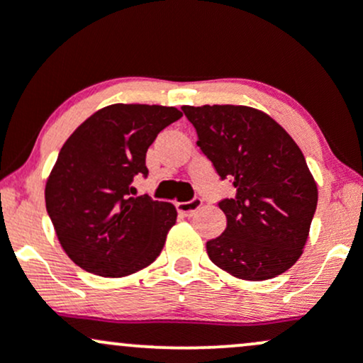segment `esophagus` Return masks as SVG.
Wrapping results in <instances>:
<instances>
[{
	"instance_id": "1",
	"label": "esophagus",
	"mask_w": 363,
	"mask_h": 363,
	"mask_svg": "<svg viewBox=\"0 0 363 363\" xmlns=\"http://www.w3.org/2000/svg\"><path fill=\"white\" fill-rule=\"evenodd\" d=\"M203 206V201L199 198L191 199V201H184V203H177V211L184 216H193L196 215V211Z\"/></svg>"
}]
</instances>
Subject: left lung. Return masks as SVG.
Listing matches in <instances>:
<instances>
[{
    "label": "left lung",
    "mask_w": 363,
    "mask_h": 363,
    "mask_svg": "<svg viewBox=\"0 0 363 363\" xmlns=\"http://www.w3.org/2000/svg\"><path fill=\"white\" fill-rule=\"evenodd\" d=\"M198 147L235 198L218 203L227 228L206 242L213 264L240 280L278 277L297 262L318 206L302 150L266 112L247 106H184Z\"/></svg>",
    "instance_id": "1"
}]
</instances>
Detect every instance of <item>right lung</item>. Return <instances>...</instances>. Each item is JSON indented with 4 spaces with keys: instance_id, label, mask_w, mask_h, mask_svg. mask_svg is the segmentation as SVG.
Returning a JSON list of instances; mask_svg holds the SVG:
<instances>
[{
    "instance_id": "obj_1",
    "label": "right lung",
    "mask_w": 363,
    "mask_h": 363,
    "mask_svg": "<svg viewBox=\"0 0 363 363\" xmlns=\"http://www.w3.org/2000/svg\"><path fill=\"white\" fill-rule=\"evenodd\" d=\"M182 112L112 104L94 112L62 145L45 181V208L62 251L85 272L121 278L147 268L164 249L177 210L133 198V177L148 176L147 150Z\"/></svg>"
}]
</instances>
